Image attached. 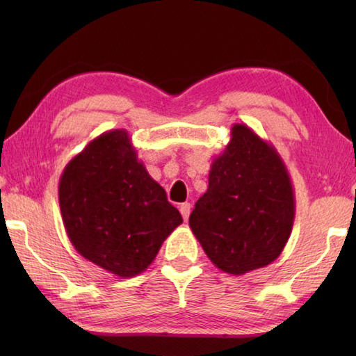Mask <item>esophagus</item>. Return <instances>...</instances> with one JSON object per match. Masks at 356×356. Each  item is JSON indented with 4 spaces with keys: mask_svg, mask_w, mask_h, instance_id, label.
<instances>
[{
    "mask_svg": "<svg viewBox=\"0 0 356 356\" xmlns=\"http://www.w3.org/2000/svg\"><path fill=\"white\" fill-rule=\"evenodd\" d=\"M179 209H180V214H182V217H184V220L186 222L188 217H190V213H191V205L190 203H182V205L179 207Z\"/></svg>",
    "mask_w": 356,
    "mask_h": 356,
    "instance_id": "esophagus-1",
    "label": "esophagus"
}]
</instances>
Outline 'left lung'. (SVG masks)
Wrapping results in <instances>:
<instances>
[{
  "mask_svg": "<svg viewBox=\"0 0 356 356\" xmlns=\"http://www.w3.org/2000/svg\"><path fill=\"white\" fill-rule=\"evenodd\" d=\"M293 217L295 194L283 159L248 125L234 124L190 216L208 259L232 275L268 266L289 240Z\"/></svg>",
  "mask_w": 356,
  "mask_h": 356,
  "instance_id": "left-lung-1",
  "label": "left lung"
}]
</instances>
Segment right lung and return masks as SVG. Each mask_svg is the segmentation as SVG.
I'll return each mask as SVG.
<instances>
[{
  "label": "right lung",
  "mask_w": 356,
  "mask_h": 356,
  "mask_svg": "<svg viewBox=\"0 0 356 356\" xmlns=\"http://www.w3.org/2000/svg\"><path fill=\"white\" fill-rule=\"evenodd\" d=\"M59 208L74 249L120 278L145 270L184 222L138 159L127 130L102 133L65 165Z\"/></svg>",
  "instance_id": "right-lung-1"
}]
</instances>
